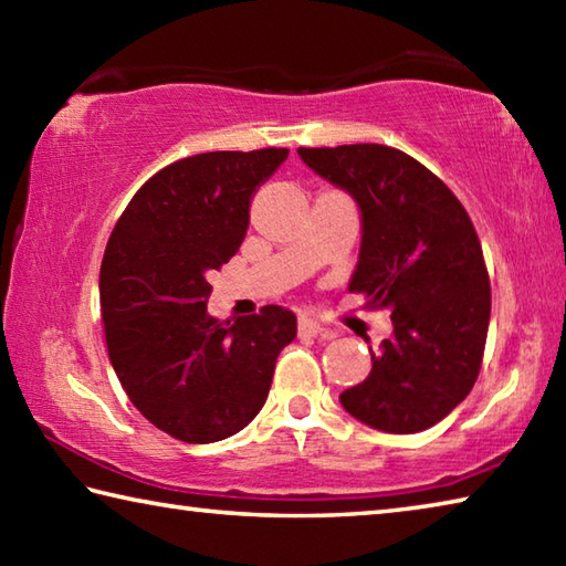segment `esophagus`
I'll use <instances>...</instances> for the list:
<instances>
[{"label":"esophagus","instance_id":"obj_1","mask_svg":"<svg viewBox=\"0 0 566 566\" xmlns=\"http://www.w3.org/2000/svg\"><path fill=\"white\" fill-rule=\"evenodd\" d=\"M300 334L302 337H322V339L332 337V332L327 327H322L317 319H310V317H300Z\"/></svg>","mask_w":566,"mask_h":566}]
</instances>
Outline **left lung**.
<instances>
[{
  "label": "left lung",
  "mask_w": 566,
  "mask_h": 566,
  "mask_svg": "<svg viewBox=\"0 0 566 566\" xmlns=\"http://www.w3.org/2000/svg\"><path fill=\"white\" fill-rule=\"evenodd\" d=\"M296 151L357 199L364 232L349 292L395 322L342 407L391 434L434 427L472 391L490 329L492 286L472 219L434 171L395 147Z\"/></svg>",
  "instance_id": "left-lung-1"
}]
</instances>
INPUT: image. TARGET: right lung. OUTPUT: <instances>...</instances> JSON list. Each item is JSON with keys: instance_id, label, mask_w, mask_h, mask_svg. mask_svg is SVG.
<instances>
[{"instance_id": "add662e5", "label": "right lung", "mask_w": 566, "mask_h": 566, "mask_svg": "<svg viewBox=\"0 0 566 566\" xmlns=\"http://www.w3.org/2000/svg\"><path fill=\"white\" fill-rule=\"evenodd\" d=\"M290 149L205 151L159 169L104 249L99 300L109 361L132 405L187 444L237 434L264 407L296 317L266 304L219 322L209 274L237 254L249 199Z\"/></svg>"}]
</instances>
